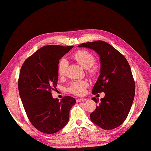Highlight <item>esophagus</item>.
I'll return each instance as SVG.
<instances>
[{
    "instance_id": "34e87169",
    "label": "esophagus",
    "mask_w": 151,
    "mask_h": 151,
    "mask_svg": "<svg viewBox=\"0 0 151 151\" xmlns=\"http://www.w3.org/2000/svg\"><path fill=\"white\" fill-rule=\"evenodd\" d=\"M86 101V99L85 98H78L76 99V102L77 103H79V102H83V101Z\"/></svg>"
}]
</instances>
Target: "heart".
<instances>
[{"label": "heart", "mask_w": 151, "mask_h": 151, "mask_svg": "<svg viewBox=\"0 0 151 151\" xmlns=\"http://www.w3.org/2000/svg\"><path fill=\"white\" fill-rule=\"evenodd\" d=\"M73 58L83 68H90V72L91 73H94L95 70L92 66L95 64L96 59L91 53L86 51V50H79L73 55ZM67 65H68V62L66 60L63 59L60 61L58 67V72L60 76H63L65 74ZM88 85V83L85 81H75L71 84L70 88V91L78 96L83 95L85 93L86 88Z\"/></svg>", "instance_id": "obj_1"}]
</instances>
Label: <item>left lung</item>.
Masks as SVG:
<instances>
[{
	"mask_svg": "<svg viewBox=\"0 0 151 151\" xmlns=\"http://www.w3.org/2000/svg\"><path fill=\"white\" fill-rule=\"evenodd\" d=\"M78 47L95 51L101 63L92 93L104 92L105 96L90 114L91 121L103 129H114L126 120L134 98L135 83L130 66L124 55L105 42L83 43ZM92 99L99 102L95 98Z\"/></svg>",
	"mask_w": 151,
	"mask_h": 151,
	"instance_id": "8db88e82",
	"label": "left lung"
}]
</instances>
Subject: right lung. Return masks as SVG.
I'll list each match as a JSON object with an SVG mask.
<instances>
[{"label":"right lung","mask_w":151,"mask_h":151,"mask_svg":"<svg viewBox=\"0 0 151 151\" xmlns=\"http://www.w3.org/2000/svg\"><path fill=\"white\" fill-rule=\"evenodd\" d=\"M73 46L51 45L38 49L22 65L18 81L19 92L26 114L37 129L54 134L63 128L76 100L65 96L53 98L57 86L59 60Z\"/></svg>","instance_id":"obj_1"}]
</instances>
